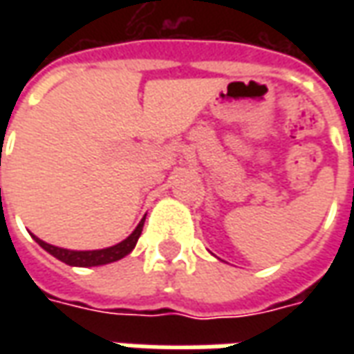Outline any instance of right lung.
Segmentation results:
<instances>
[{
    "label": "right lung",
    "instance_id": "add662e5",
    "mask_svg": "<svg viewBox=\"0 0 354 354\" xmlns=\"http://www.w3.org/2000/svg\"><path fill=\"white\" fill-rule=\"evenodd\" d=\"M146 220V218H144ZM144 220L138 223V227L132 231L129 237L121 241L119 245L109 246V248H102V250H85V252H77V250H66V248H58V246H53L49 243H43L41 239H37L34 235L35 243L45 248L47 252L53 254L57 260L64 261L68 266L75 267H94V266H106V263H111V261H117L124 258L127 254L132 252V248L138 243L140 235H142V227H144Z\"/></svg>",
    "mask_w": 354,
    "mask_h": 354
}]
</instances>
